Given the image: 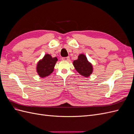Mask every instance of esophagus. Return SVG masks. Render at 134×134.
<instances>
[{"instance_id": "obj_1", "label": "esophagus", "mask_w": 134, "mask_h": 134, "mask_svg": "<svg viewBox=\"0 0 134 134\" xmlns=\"http://www.w3.org/2000/svg\"><path fill=\"white\" fill-rule=\"evenodd\" d=\"M62 59L64 61H69L70 60V58L69 57H66V58H63Z\"/></svg>"}]
</instances>
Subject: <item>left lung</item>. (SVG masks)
<instances>
[{"mask_svg": "<svg viewBox=\"0 0 134 134\" xmlns=\"http://www.w3.org/2000/svg\"><path fill=\"white\" fill-rule=\"evenodd\" d=\"M73 65L75 70L81 75L84 77L90 76L93 72L92 64L88 60L84 54H80L78 59L73 62Z\"/></svg>", "mask_w": 134, "mask_h": 134, "instance_id": "obj_1", "label": "left lung"}]
</instances>
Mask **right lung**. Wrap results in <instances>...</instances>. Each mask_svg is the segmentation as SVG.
<instances>
[{"instance_id":"1","label":"right lung","mask_w":134,"mask_h":134,"mask_svg":"<svg viewBox=\"0 0 134 134\" xmlns=\"http://www.w3.org/2000/svg\"><path fill=\"white\" fill-rule=\"evenodd\" d=\"M58 59L52 58L51 55L46 54L43 58L38 61L36 66V71L41 78H45L50 75L54 71V66Z\"/></svg>"}]
</instances>
